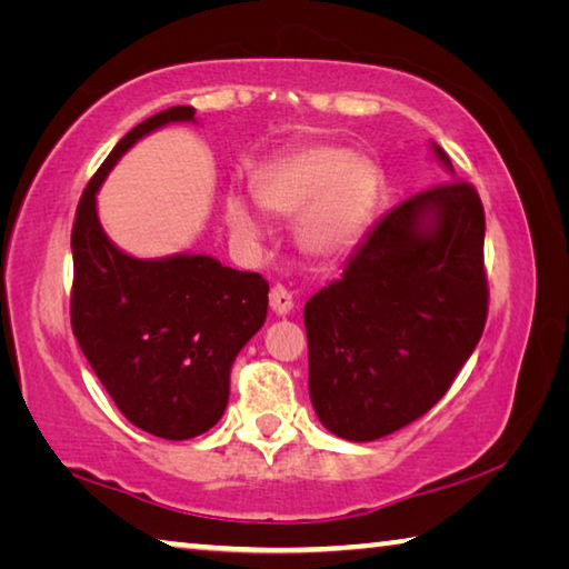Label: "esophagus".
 <instances>
[{"label": "esophagus", "mask_w": 569, "mask_h": 569, "mask_svg": "<svg viewBox=\"0 0 569 569\" xmlns=\"http://www.w3.org/2000/svg\"><path fill=\"white\" fill-rule=\"evenodd\" d=\"M271 308H273V313H276V316H286V313H291V308H293V296H291V291H288L286 286L276 283V286L271 288Z\"/></svg>", "instance_id": "1"}]
</instances>
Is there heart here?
Listing matches in <instances>:
<instances>
[{"instance_id":"1","label":"heart","mask_w":569,"mask_h":569,"mask_svg":"<svg viewBox=\"0 0 569 569\" xmlns=\"http://www.w3.org/2000/svg\"><path fill=\"white\" fill-rule=\"evenodd\" d=\"M381 172L371 158L331 146H306L273 160L253 180L256 203L268 216L293 220L296 238L308 256L339 258L359 243L379 206ZM233 233L258 236V220L230 192L223 203Z\"/></svg>"}]
</instances>
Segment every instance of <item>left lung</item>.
Listing matches in <instances>:
<instances>
[{"label": "left lung", "instance_id": "left-lung-1", "mask_svg": "<svg viewBox=\"0 0 569 569\" xmlns=\"http://www.w3.org/2000/svg\"><path fill=\"white\" fill-rule=\"evenodd\" d=\"M435 156L451 170L447 152ZM485 208L439 182L389 210L339 281L308 298V391L336 437L373 441L449 391L487 323Z\"/></svg>", "mask_w": 569, "mask_h": 569}]
</instances>
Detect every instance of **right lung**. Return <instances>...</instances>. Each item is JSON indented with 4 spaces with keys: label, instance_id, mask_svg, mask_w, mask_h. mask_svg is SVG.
<instances>
[{
    "label": "right lung",
    "instance_id": "add662e5",
    "mask_svg": "<svg viewBox=\"0 0 569 569\" xmlns=\"http://www.w3.org/2000/svg\"><path fill=\"white\" fill-rule=\"evenodd\" d=\"M196 108L152 114L132 128L84 188L72 226V333L92 371L134 427L192 439L216 427L230 393V366L266 321L268 281L210 256L142 261L110 243L94 196L124 152Z\"/></svg>",
    "mask_w": 569,
    "mask_h": 569
}]
</instances>
